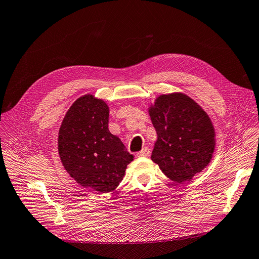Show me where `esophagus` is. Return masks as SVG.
I'll return each mask as SVG.
<instances>
[{"label":"esophagus","instance_id":"1","mask_svg":"<svg viewBox=\"0 0 259 259\" xmlns=\"http://www.w3.org/2000/svg\"><path fill=\"white\" fill-rule=\"evenodd\" d=\"M136 156L137 157H148V156H150V150L147 147H145L140 152L136 153Z\"/></svg>","mask_w":259,"mask_h":259}]
</instances>
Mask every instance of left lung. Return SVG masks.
<instances>
[{
  "label": "left lung",
  "mask_w": 259,
  "mask_h": 259,
  "mask_svg": "<svg viewBox=\"0 0 259 259\" xmlns=\"http://www.w3.org/2000/svg\"><path fill=\"white\" fill-rule=\"evenodd\" d=\"M148 112L157 133L152 161L171 181H191L212 159L215 130L210 117L183 93L158 96Z\"/></svg>",
  "instance_id": "1"
}]
</instances>
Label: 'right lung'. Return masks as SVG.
Instances as JSON below:
<instances>
[{"instance_id":"obj_1","label":"right lung","mask_w":259,"mask_h":259,"mask_svg":"<svg viewBox=\"0 0 259 259\" xmlns=\"http://www.w3.org/2000/svg\"><path fill=\"white\" fill-rule=\"evenodd\" d=\"M108 118L106 102L88 94L73 103L58 132V154L67 174L102 194L114 191L134 158L110 133Z\"/></svg>"}]
</instances>
